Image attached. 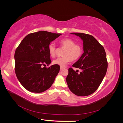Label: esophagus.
<instances>
[{"mask_svg": "<svg viewBox=\"0 0 123 123\" xmlns=\"http://www.w3.org/2000/svg\"><path fill=\"white\" fill-rule=\"evenodd\" d=\"M64 69V67H61V68H60L61 70H62V69Z\"/></svg>", "mask_w": 123, "mask_h": 123, "instance_id": "34e87169", "label": "esophagus"}]
</instances>
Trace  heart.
<instances>
[{
	"label": "heart",
	"instance_id": "obj_1",
	"mask_svg": "<svg viewBox=\"0 0 123 123\" xmlns=\"http://www.w3.org/2000/svg\"><path fill=\"white\" fill-rule=\"evenodd\" d=\"M62 48H64V56L58 57L53 61V64L61 67H65L70 61H75L79 59L83 54V47L80 44H76L75 42L70 38H64L59 42ZM48 52L51 57H54L56 53V48L53 43L49 44Z\"/></svg>",
	"mask_w": 123,
	"mask_h": 123
}]
</instances>
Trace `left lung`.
<instances>
[{"mask_svg":"<svg viewBox=\"0 0 123 123\" xmlns=\"http://www.w3.org/2000/svg\"><path fill=\"white\" fill-rule=\"evenodd\" d=\"M79 36L83 41L84 52L72 66L79 68L74 71L69 68L66 81L70 90L77 96H85L97 90L105 77L108 62L105 49L93 36L81 33H70Z\"/></svg>","mask_w":123,"mask_h":123,"instance_id":"obj_1","label":"left lung"}]
</instances>
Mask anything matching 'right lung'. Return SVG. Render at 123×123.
Returning a JSON list of instances; mask_svg holds the SVG:
<instances>
[{
  "instance_id": "right-lung-1",
  "label": "right lung",
  "mask_w": 123,
  "mask_h": 123,
  "mask_svg": "<svg viewBox=\"0 0 123 123\" xmlns=\"http://www.w3.org/2000/svg\"><path fill=\"white\" fill-rule=\"evenodd\" d=\"M62 34L40 31L26 36L15 52V71L18 80L27 90L41 93L53 83L60 66L51 64L49 44Z\"/></svg>"
}]
</instances>
